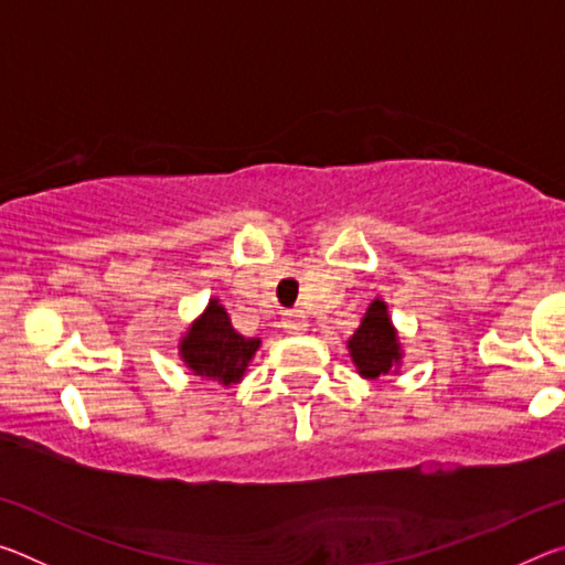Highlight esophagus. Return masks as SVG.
<instances>
[{"instance_id": "1", "label": "esophagus", "mask_w": 565, "mask_h": 565, "mask_svg": "<svg viewBox=\"0 0 565 565\" xmlns=\"http://www.w3.org/2000/svg\"><path fill=\"white\" fill-rule=\"evenodd\" d=\"M281 327L289 333H301L306 331V327H309V321H306L301 311H286L281 317Z\"/></svg>"}]
</instances>
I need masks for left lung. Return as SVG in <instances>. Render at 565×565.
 I'll return each instance as SVG.
<instances>
[{
  "instance_id": "obj_1",
  "label": "left lung",
  "mask_w": 565,
  "mask_h": 565,
  "mask_svg": "<svg viewBox=\"0 0 565 565\" xmlns=\"http://www.w3.org/2000/svg\"><path fill=\"white\" fill-rule=\"evenodd\" d=\"M349 351L353 363L359 366V374L366 379L386 376L394 369V363H398L401 353L396 331L391 327L384 301L376 299L369 306L361 327L349 339Z\"/></svg>"
}]
</instances>
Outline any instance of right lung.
<instances>
[{
    "mask_svg": "<svg viewBox=\"0 0 565 565\" xmlns=\"http://www.w3.org/2000/svg\"><path fill=\"white\" fill-rule=\"evenodd\" d=\"M181 359L196 376L216 381L222 386L238 384L248 361L259 349V339H246L236 333L232 319L214 299L194 327L181 341Z\"/></svg>",
    "mask_w": 565,
    "mask_h": 565,
    "instance_id": "1",
    "label": "right lung"
}]
</instances>
